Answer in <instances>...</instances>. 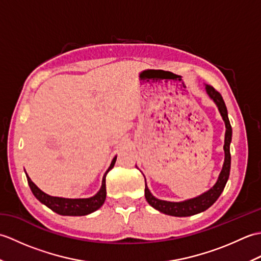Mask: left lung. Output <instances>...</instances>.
Instances as JSON below:
<instances>
[{
	"instance_id": "left-lung-1",
	"label": "left lung",
	"mask_w": 261,
	"mask_h": 261,
	"mask_svg": "<svg viewBox=\"0 0 261 261\" xmlns=\"http://www.w3.org/2000/svg\"><path fill=\"white\" fill-rule=\"evenodd\" d=\"M205 90H206L207 95L213 99V102L218 107L221 116L225 123V138H224V163L221 173L219 175V178L216 180L214 186L210 188L207 192L203 193L202 195L197 197H194L191 199H186L182 202H168L163 201V199H158L154 197L149 191V188L146 184L145 187V196L147 202L151 205L153 208L158 210L159 212L165 213L167 215L173 216H191L194 214L204 212L210 206L215 203L216 199L222 194L226 181L229 179L230 175V168H231V154H230V143L232 139V127L230 124V121L228 118V110H226L225 103L223 101L221 94L215 90L213 86L205 85Z\"/></svg>"
}]
</instances>
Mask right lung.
Here are the masks:
<instances>
[{"label": "right lung", "mask_w": 261, "mask_h": 261, "mask_svg": "<svg viewBox=\"0 0 261 261\" xmlns=\"http://www.w3.org/2000/svg\"><path fill=\"white\" fill-rule=\"evenodd\" d=\"M116 162V156L113 158L112 163H111L109 169L107 173L103 176L102 186L99 188V191L95 194V195L88 198H64V197H56L50 196L48 194L43 193L40 188L36 186L30 177L27 175L28 184H29L31 192L33 195L36 196L37 199H39L42 204H45L47 207L53 210L54 212L60 215H70V216H82L87 215L90 213L95 212L96 210L102 206L104 204L105 198H107V185H105V177L109 171L113 168V166Z\"/></svg>", "instance_id": "obj_1"}]
</instances>
